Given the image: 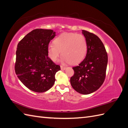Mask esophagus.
<instances>
[{
    "label": "esophagus",
    "mask_w": 128,
    "mask_h": 128,
    "mask_svg": "<svg viewBox=\"0 0 128 128\" xmlns=\"http://www.w3.org/2000/svg\"><path fill=\"white\" fill-rule=\"evenodd\" d=\"M60 68L62 70H65V69H66V67L64 66H63V65H61Z\"/></svg>",
    "instance_id": "1"
}]
</instances>
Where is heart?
Listing matches in <instances>:
<instances>
[{"instance_id": "b5f03b06", "label": "heart", "mask_w": 128, "mask_h": 128, "mask_svg": "<svg viewBox=\"0 0 128 128\" xmlns=\"http://www.w3.org/2000/svg\"><path fill=\"white\" fill-rule=\"evenodd\" d=\"M53 44L47 48V54L52 61L57 62L62 54L63 60L75 64L81 62L87 52V42L82 34L64 32L56 37Z\"/></svg>"}]
</instances>
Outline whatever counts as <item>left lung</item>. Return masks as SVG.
I'll list each match as a JSON object with an SVG mask.
<instances>
[{
    "label": "left lung",
    "instance_id": "obj_1",
    "mask_svg": "<svg viewBox=\"0 0 128 128\" xmlns=\"http://www.w3.org/2000/svg\"><path fill=\"white\" fill-rule=\"evenodd\" d=\"M82 33L87 40V52L78 66L73 67L70 83L78 93L89 94L99 89L105 81L108 57L105 47L98 36L87 30Z\"/></svg>",
    "mask_w": 128,
    "mask_h": 128
}]
</instances>
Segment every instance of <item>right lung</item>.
Segmentation results:
<instances>
[{
    "label": "right lung",
    "instance_id": "right-lung-1",
    "mask_svg": "<svg viewBox=\"0 0 128 128\" xmlns=\"http://www.w3.org/2000/svg\"><path fill=\"white\" fill-rule=\"evenodd\" d=\"M56 36L50 29H36L17 44L14 70L18 78L29 90L38 93L49 90L60 70L47 54L50 41Z\"/></svg>",
    "mask_w": 128,
    "mask_h": 128
}]
</instances>
